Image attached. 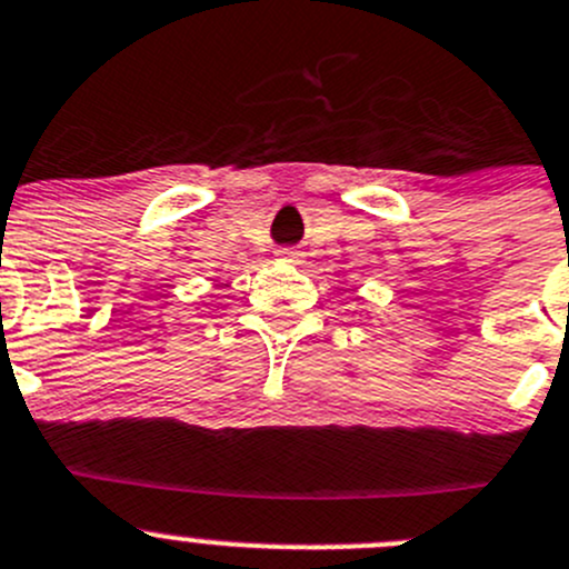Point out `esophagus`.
Instances as JSON below:
<instances>
[{
    "mask_svg": "<svg viewBox=\"0 0 569 569\" xmlns=\"http://www.w3.org/2000/svg\"><path fill=\"white\" fill-rule=\"evenodd\" d=\"M276 259L290 264H301L305 262V251H299V248H279V251H276Z\"/></svg>",
    "mask_w": 569,
    "mask_h": 569,
    "instance_id": "34e87169",
    "label": "esophagus"
}]
</instances>
